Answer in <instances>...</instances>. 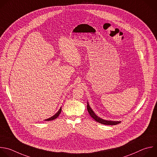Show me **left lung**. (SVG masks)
Returning a JSON list of instances; mask_svg holds the SVG:
<instances>
[{"mask_svg":"<svg viewBox=\"0 0 157 157\" xmlns=\"http://www.w3.org/2000/svg\"><path fill=\"white\" fill-rule=\"evenodd\" d=\"M87 110H88V113L90 114V115L91 116V117L93 119H95L97 122H99V123H101L102 124H105V125H116V124H118L119 123H121V121H106V120H104V119H101L100 117H98L95 113H94V112L92 111V109H91V108L90 107L88 103H87Z\"/></svg>","mask_w":157,"mask_h":157,"instance_id":"obj_1","label":"left lung"}]
</instances>
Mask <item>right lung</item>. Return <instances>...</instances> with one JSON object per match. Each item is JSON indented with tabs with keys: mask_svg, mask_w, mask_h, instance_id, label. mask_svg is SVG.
<instances>
[{
	"mask_svg": "<svg viewBox=\"0 0 157 157\" xmlns=\"http://www.w3.org/2000/svg\"><path fill=\"white\" fill-rule=\"evenodd\" d=\"M61 111H62V109H61V108L59 109V110L57 111V113H56V114H55L53 116H52V117H51L50 118H49V119H46V121H52V120H54V119H56L59 116V114H60V113H61Z\"/></svg>",
	"mask_w": 157,
	"mask_h": 157,
	"instance_id": "right-lung-1",
	"label": "right lung"
}]
</instances>
